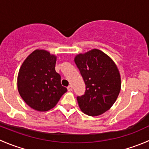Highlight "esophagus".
Instances as JSON below:
<instances>
[{"label":"esophagus","mask_w":149,"mask_h":149,"mask_svg":"<svg viewBox=\"0 0 149 149\" xmlns=\"http://www.w3.org/2000/svg\"><path fill=\"white\" fill-rule=\"evenodd\" d=\"M68 91H72V90H73V87H72V86H68Z\"/></svg>","instance_id":"34e87169"}]
</instances>
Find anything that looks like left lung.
Returning a JSON list of instances; mask_svg holds the SVG:
<instances>
[{
	"mask_svg": "<svg viewBox=\"0 0 149 149\" xmlns=\"http://www.w3.org/2000/svg\"><path fill=\"white\" fill-rule=\"evenodd\" d=\"M86 84L85 94L77 97L81 110L98 116L109 110L121 89V78L112 58L100 49L79 53L74 58Z\"/></svg>",
	"mask_w": 149,
	"mask_h": 149,
	"instance_id": "obj_1",
	"label": "left lung"
}]
</instances>
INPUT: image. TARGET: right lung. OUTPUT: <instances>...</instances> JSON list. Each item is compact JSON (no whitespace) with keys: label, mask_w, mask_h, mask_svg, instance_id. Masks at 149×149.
<instances>
[{"label":"right lung","mask_w":149,"mask_h":149,"mask_svg":"<svg viewBox=\"0 0 149 149\" xmlns=\"http://www.w3.org/2000/svg\"><path fill=\"white\" fill-rule=\"evenodd\" d=\"M57 56L45 49H37L24 60L19 70L17 87L28 106L39 112L52 109L67 88L55 71Z\"/></svg>","instance_id":"obj_1"}]
</instances>
